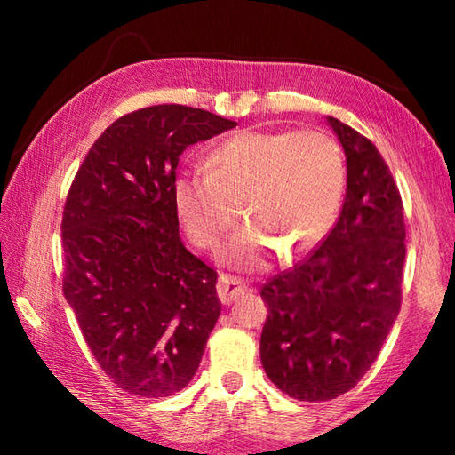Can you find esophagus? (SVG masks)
I'll return each instance as SVG.
<instances>
[{
    "label": "esophagus",
    "mask_w": 455,
    "mask_h": 455,
    "mask_svg": "<svg viewBox=\"0 0 455 455\" xmlns=\"http://www.w3.org/2000/svg\"><path fill=\"white\" fill-rule=\"evenodd\" d=\"M244 291H246V285L243 279L233 277V275H225V274L219 277L217 293H219L220 301L225 305H230L233 301H236L240 295H244Z\"/></svg>",
    "instance_id": "34e87169"
}]
</instances>
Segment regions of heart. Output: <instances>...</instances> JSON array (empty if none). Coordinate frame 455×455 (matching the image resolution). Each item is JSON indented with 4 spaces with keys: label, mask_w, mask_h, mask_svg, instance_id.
<instances>
[{
    "label": "heart",
    "mask_w": 455,
    "mask_h": 455,
    "mask_svg": "<svg viewBox=\"0 0 455 455\" xmlns=\"http://www.w3.org/2000/svg\"><path fill=\"white\" fill-rule=\"evenodd\" d=\"M346 188L340 144L323 131H243L212 150L209 168L181 172L173 199L193 246L217 250L240 217L250 219L225 259L258 267L277 248L301 256L331 233Z\"/></svg>",
    "instance_id": "1"
}]
</instances>
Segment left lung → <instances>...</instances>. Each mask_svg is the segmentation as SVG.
<instances>
[{"mask_svg":"<svg viewBox=\"0 0 455 455\" xmlns=\"http://www.w3.org/2000/svg\"><path fill=\"white\" fill-rule=\"evenodd\" d=\"M346 154L347 186L334 228L305 262L267 279L259 360L299 401L350 391L381 352L401 311V193L375 144L326 117Z\"/></svg>","mask_w":455,"mask_h":455,"instance_id":"obj_1","label":"left lung"}]
</instances>
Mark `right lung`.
Segmentation results:
<instances>
[{
	"label": "right lung",
	"mask_w": 455,
	"mask_h": 455,
	"mask_svg": "<svg viewBox=\"0 0 455 455\" xmlns=\"http://www.w3.org/2000/svg\"><path fill=\"white\" fill-rule=\"evenodd\" d=\"M235 127L176 103L123 115L68 191L64 297L105 375L131 395L186 387L220 315L217 272L180 238L173 186L183 150Z\"/></svg>",
	"instance_id": "1"
}]
</instances>
